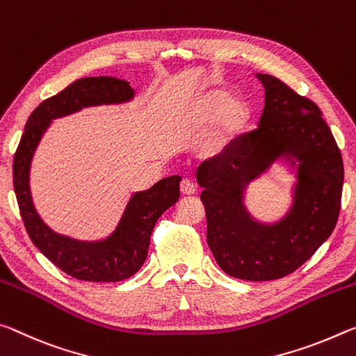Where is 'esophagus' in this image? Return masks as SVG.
<instances>
[{
	"mask_svg": "<svg viewBox=\"0 0 356 356\" xmlns=\"http://www.w3.org/2000/svg\"><path fill=\"white\" fill-rule=\"evenodd\" d=\"M179 191H181L183 195H194L195 194V184L191 181V179H183L181 184H179Z\"/></svg>",
	"mask_w": 356,
	"mask_h": 356,
	"instance_id": "1",
	"label": "esophagus"
}]
</instances>
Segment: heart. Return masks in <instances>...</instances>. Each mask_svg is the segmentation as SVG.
Here are the masks:
<instances>
[{
  "label": "heart",
  "instance_id": "obj_1",
  "mask_svg": "<svg viewBox=\"0 0 356 356\" xmlns=\"http://www.w3.org/2000/svg\"><path fill=\"white\" fill-rule=\"evenodd\" d=\"M249 120V110L241 99L230 97L225 90H209L197 99L191 112L194 132L207 129L205 145L209 151H220L243 132Z\"/></svg>",
  "mask_w": 356,
  "mask_h": 356
}]
</instances>
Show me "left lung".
Segmentation results:
<instances>
[{"instance_id": "obj_1", "label": "left lung", "mask_w": 356, "mask_h": 356, "mask_svg": "<svg viewBox=\"0 0 356 356\" xmlns=\"http://www.w3.org/2000/svg\"><path fill=\"white\" fill-rule=\"evenodd\" d=\"M255 77L265 88L259 127L202 162L197 183L218 265L229 276L259 282L298 270L328 240L339 216L343 164L316 104L273 75ZM276 160L296 168L294 202L285 217L266 225L247 211L243 192Z\"/></svg>"}]
</instances>
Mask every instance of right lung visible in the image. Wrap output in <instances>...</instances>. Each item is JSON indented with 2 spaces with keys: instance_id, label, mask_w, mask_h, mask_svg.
Returning a JSON list of instances; mask_svg holds the SVG:
<instances>
[{
  "instance_id": "1",
  "label": "right lung",
  "mask_w": 356,
  "mask_h": 356,
  "mask_svg": "<svg viewBox=\"0 0 356 356\" xmlns=\"http://www.w3.org/2000/svg\"><path fill=\"white\" fill-rule=\"evenodd\" d=\"M134 99L129 81L115 77H86L74 81L56 96L45 99L26 121L14 156V191L31 241L51 264L79 281L118 282L142 268L149 236L161 214L179 199L181 177L173 175L147 191L132 194L116 229L97 241H80L60 235L36 211L30 189L31 161L51 120L102 104H123Z\"/></svg>"
}]
</instances>
